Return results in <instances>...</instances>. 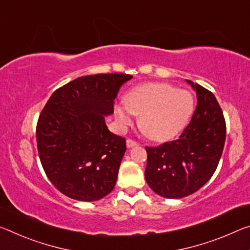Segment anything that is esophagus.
<instances>
[{
	"label": "esophagus",
	"instance_id": "esophagus-1",
	"mask_svg": "<svg viewBox=\"0 0 250 250\" xmlns=\"http://www.w3.org/2000/svg\"><path fill=\"white\" fill-rule=\"evenodd\" d=\"M138 146V144L134 140H131V139L126 140V146H128V148H133V146Z\"/></svg>",
	"mask_w": 250,
	"mask_h": 250
}]
</instances>
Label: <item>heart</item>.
Here are the masks:
<instances>
[{
	"mask_svg": "<svg viewBox=\"0 0 250 250\" xmlns=\"http://www.w3.org/2000/svg\"><path fill=\"white\" fill-rule=\"evenodd\" d=\"M195 108L192 94L166 83H145L133 86L125 104L114 105V117L121 128L139 116V126L146 137L165 141L176 137L190 120Z\"/></svg>",
	"mask_w": 250,
	"mask_h": 250,
	"instance_id": "heart-1",
	"label": "heart"
}]
</instances>
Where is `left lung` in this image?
Listing matches in <instances>:
<instances>
[{"label":"left lung","mask_w":250,"mask_h":250,"mask_svg":"<svg viewBox=\"0 0 250 250\" xmlns=\"http://www.w3.org/2000/svg\"><path fill=\"white\" fill-rule=\"evenodd\" d=\"M197 94V106L179 139L146 146V181L157 195L179 199L205 186L216 171L226 139V122L215 96L186 80Z\"/></svg>","instance_id":"8db88e82"}]
</instances>
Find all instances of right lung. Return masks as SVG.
I'll list each match as a JSON object with an SVG mask.
<instances>
[{
  "mask_svg": "<svg viewBox=\"0 0 250 250\" xmlns=\"http://www.w3.org/2000/svg\"><path fill=\"white\" fill-rule=\"evenodd\" d=\"M132 75H85L55 90L37 125L39 157L59 191L96 201L112 191L125 152V139L110 131L118 91Z\"/></svg>",
  "mask_w": 250,
  "mask_h": 250,
  "instance_id": "obj_1",
  "label": "right lung"
}]
</instances>
